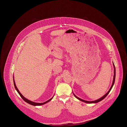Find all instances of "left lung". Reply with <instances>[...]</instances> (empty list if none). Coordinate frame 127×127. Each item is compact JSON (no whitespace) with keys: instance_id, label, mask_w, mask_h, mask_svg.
I'll return each mask as SVG.
<instances>
[{"instance_id":"8db88e82","label":"left lung","mask_w":127,"mask_h":127,"mask_svg":"<svg viewBox=\"0 0 127 127\" xmlns=\"http://www.w3.org/2000/svg\"><path fill=\"white\" fill-rule=\"evenodd\" d=\"M113 66H114V78H113V83H112V86H111V88H110V89H109V90H108V92L106 93V94H105L103 96H102L101 97H100V98H99V99H97V100H94V101H87V100H83V99H81V98H79L78 97H77V96H76L74 94H73V95H74V96L76 98H77L78 99H79V100H81V101H83V102H86V103H97V102H99V101H101L102 100H103L107 95H108V94H109V93L110 92V91L111 90V89H112V87H113V85H114V83H115V78H116V68H115V65H114V63H113Z\"/></svg>"}]
</instances>
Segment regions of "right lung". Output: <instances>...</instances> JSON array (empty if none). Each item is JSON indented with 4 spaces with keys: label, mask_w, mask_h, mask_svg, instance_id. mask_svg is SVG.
<instances>
[{
    "label": "right lung",
    "mask_w": 127,
    "mask_h": 127,
    "mask_svg": "<svg viewBox=\"0 0 127 127\" xmlns=\"http://www.w3.org/2000/svg\"><path fill=\"white\" fill-rule=\"evenodd\" d=\"M13 83H14V87H15V89H16V91L17 92V93H19V94L21 96V97L24 99V100L25 101H26V102H27V103H29V104H30L32 105H34V106H39V105H43V104H45V103H46L48 102H49V101H50V100H51L52 99V98H53V97H54V96H53L51 98H50V99H49L48 100H47V101H45V102H43V103H37V102H35L32 101H31V100H29V99H27L26 98H25V97H24V96L21 94V93L20 92V91L19 90V89H18V88H17V87H16V85H15V81H14V76H13Z\"/></svg>",
    "instance_id": "add662e5"
}]
</instances>
